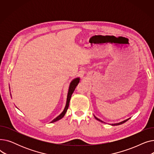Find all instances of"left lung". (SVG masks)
Returning <instances> with one entry per match:
<instances>
[{"label":"left lung","instance_id":"1","mask_svg":"<svg viewBox=\"0 0 154 154\" xmlns=\"http://www.w3.org/2000/svg\"><path fill=\"white\" fill-rule=\"evenodd\" d=\"M95 117V116H94ZM95 118L97 120H99V121H100V122H103V121H102L101 120H100L99 119H98V118H97L96 117H95ZM129 119H127V120H124V121H122V122H120V123H117V124H112V125H120V124H124V123H125V122H127V121Z\"/></svg>","mask_w":154,"mask_h":154}]
</instances>
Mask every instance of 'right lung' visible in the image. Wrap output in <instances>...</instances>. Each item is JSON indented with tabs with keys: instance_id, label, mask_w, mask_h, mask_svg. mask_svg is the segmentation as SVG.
Returning <instances> with one entry per match:
<instances>
[{
	"instance_id": "add662e5",
	"label": "right lung",
	"mask_w": 154,
	"mask_h": 154,
	"mask_svg": "<svg viewBox=\"0 0 154 154\" xmlns=\"http://www.w3.org/2000/svg\"><path fill=\"white\" fill-rule=\"evenodd\" d=\"M79 80H80L79 78H76L74 80H73L72 81V82L70 83V87H69V88L68 94H67L66 106V107H65L64 110H63V112L61 113V114L58 117H57L55 119H54L52 121H51V123L55 122H56V121H57V120L61 119L65 116V114H66V112H67V109L69 108V102H70L71 96H72L73 92H74V91H75V88L77 86V85H78V84L79 82Z\"/></svg>"
}]
</instances>
